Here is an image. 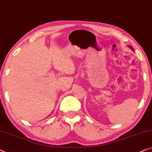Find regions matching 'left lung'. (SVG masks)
Returning <instances> with one entry per match:
<instances>
[{
    "label": "left lung",
    "mask_w": 152,
    "mask_h": 152,
    "mask_svg": "<svg viewBox=\"0 0 152 152\" xmlns=\"http://www.w3.org/2000/svg\"><path fill=\"white\" fill-rule=\"evenodd\" d=\"M129 48H131V49H132V50H134V49H133V48H132V47H130V46H129Z\"/></svg>",
    "instance_id": "8db88e82"
}]
</instances>
